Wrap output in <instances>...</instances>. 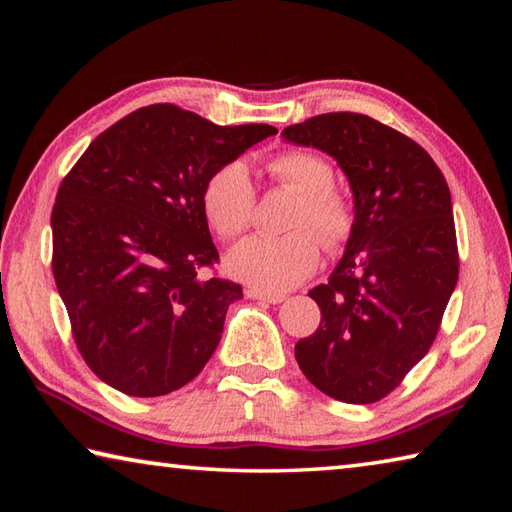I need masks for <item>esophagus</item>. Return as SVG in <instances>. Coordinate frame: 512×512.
Masks as SVG:
<instances>
[{
    "label": "esophagus",
    "mask_w": 512,
    "mask_h": 512,
    "mask_svg": "<svg viewBox=\"0 0 512 512\" xmlns=\"http://www.w3.org/2000/svg\"><path fill=\"white\" fill-rule=\"evenodd\" d=\"M246 297L257 299V301H266V303H281L286 299L284 295H275V292H264V290H257V288H248Z\"/></svg>",
    "instance_id": "obj_1"
}]
</instances>
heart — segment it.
<instances>
[{
    "mask_svg": "<svg viewBox=\"0 0 512 512\" xmlns=\"http://www.w3.org/2000/svg\"><path fill=\"white\" fill-rule=\"evenodd\" d=\"M266 171L275 182L299 193L286 222L290 231L277 237L242 239L228 253L226 268L244 284L284 292L314 273L321 259V242L330 253H339L350 242L356 209L350 195L332 182L330 162L314 151H281L268 160ZM202 209L222 239L246 231L255 215V187L244 162H226L211 173L202 189Z\"/></svg>",
    "mask_w": 512,
    "mask_h": 512,
    "instance_id": "heart-1",
    "label": "heart"
}]
</instances>
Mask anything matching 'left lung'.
I'll return each instance as SVG.
<instances>
[{
    "instance_id": "8db88e82",
    "label": "left lung",
    "mask_w": 512,
    "mask_h": 512,
    "mask_svg": "<svg viewBox=\"0 0 512 512\" xmlns=\"http://www.w3.org/2000/svg\"><path fill=\"white\" fill-rule=\"evenodd\" d=\"M281 136L332 156L356 209L341 262L308 292L321 323L297 363L323 394L369 405L429 352L458 284L449 184L418 143L365 114H319Z\"/></svg>"
}]
</instances>
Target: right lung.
<instances>
[{"label":"right lung","mask_w":512,"mask_h":512,"mask_svg":"<svg viewBox=\"0 0 512 512\" xmlns=\"http://www.w3.org/2000/svg\"><path fill=\"white\" fill-rule=\"evenodd\" d=\"M275 134L147 105L96 136L63 178L52 273L74 343L103 383L165 396L209 363L242 286L200 277L220 259L202 189L215 169Z\"/></svg>","instance_id":"add662e5"}]
</instances>
